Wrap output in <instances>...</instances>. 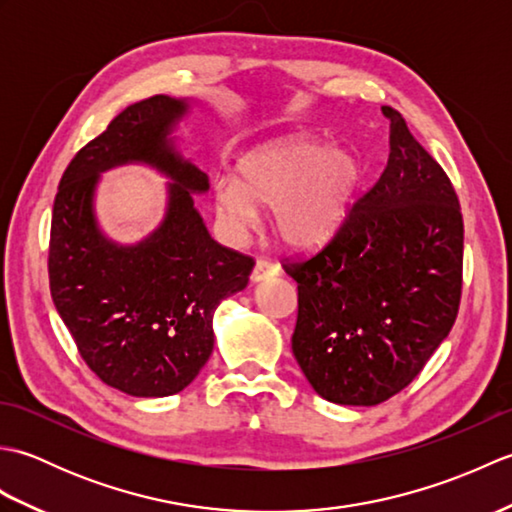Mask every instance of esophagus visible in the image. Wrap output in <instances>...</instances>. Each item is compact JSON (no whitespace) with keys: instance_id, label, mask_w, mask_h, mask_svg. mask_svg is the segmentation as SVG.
<instances>
[{"instance_id":"1","label":"esophagus","mask_w":512,"mask_h":512,"mask_svg":"<svg viewBox=\"0 0 512 512\" xmlns=\"http://www.w3.org/2000/svg\"><path fill=\"white\" fill-rule=\"evenodd\" d=\"M275 275H279V266L277 264L268 262V259H257L253 273H250V281H253V284H259V281L270 279V277H275Z\"/></svg>"}]
</instances>
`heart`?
Segmentation results:
<instances>
[{"label": "heart", "instance_id": "b5f03b06", "mask_svg": "<svg viewBox=\"0 0 512 512\" xmlns=\"http://www.w3.org/2000/svg\"><path fill=\"white\" fill-rule=\"evenodd\" d=\"M363 184V165L350 149L310 136H290L248 151L237 180L213 187L215 215L228 235L253 231L259 211L273 209V228L290 248L328 242L350 217Z\"/></svg>", "mask_w": 512, "mask_h": 512}]
</instances>
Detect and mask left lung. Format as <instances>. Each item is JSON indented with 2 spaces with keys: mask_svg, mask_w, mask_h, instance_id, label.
Instances as JSON below:
<instances>
[{
  "mask_svg": "<svg viewBox=\"0 0 512 512\" xmlns=\"http://www.w3.org/2000/svg\"><path fill=\"white\" fill-rule=\"evenodd\" d=\"M389 118V158L332 237L303 262L292 354L312 389L336 405L372 407L427 365L458 317L464 224L451 180Z\"/></svg>",
  "mask_w": 512,
  "mask_h": 512,
  "instance_id": "1",
  "label": "left lung"
}]
</instances>
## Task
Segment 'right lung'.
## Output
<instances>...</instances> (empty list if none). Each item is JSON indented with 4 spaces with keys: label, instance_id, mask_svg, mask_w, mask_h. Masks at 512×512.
Segmentation results:
<instances>
[{
    "label": "right lung",
    "instance_id": "right-lung-1",
    "mask_svg": "<svg viewBox=\"0 0 512 512\" xmlns=\"http://www.w3.org/2000/svg\"><path fill=\"white\" fill-rule=\"evenodd\" d=\"M191 101L129 105L65 169L52 209L50 292L79 354L105 385L136 398L178 394L213 352V312L244 290L255 262L215 242L193 206L209 178L176 147ZM147 164L169 177L163 222L118 245L95 220L100 173Z\"/></svg>",
    "mask_w": 512,
    "mask_h": 512
}]
</instances>
